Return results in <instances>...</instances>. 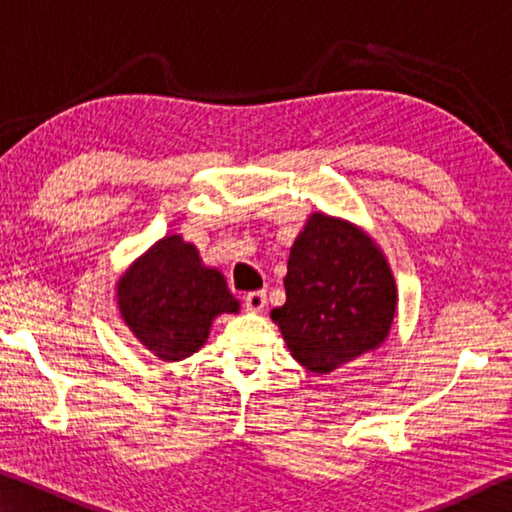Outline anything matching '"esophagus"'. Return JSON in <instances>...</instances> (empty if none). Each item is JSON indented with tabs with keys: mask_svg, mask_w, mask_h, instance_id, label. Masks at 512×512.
<instances>
[{
	"mask_svg": "<svg viewBox=\"0 0 512 512\" xmlns=\"http://www.w3.org/2000/svg\"><path fill=\"white\" fill-rule=\"evenodd\" d=\"M244 307L248 311H253V314H262V311L266 309V293L264 291L248 293V296L244 298Z\"/></svg>",
	"mask_w": 512,
	"mask_h": 512,
	"instance_id": "esophagus-1",
	"label": "esophagus"
}]
</instances>
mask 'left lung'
<instances>
[{"label":"left lung","mask_w":512,"mask_h":512,"mask_svg":"<svg viewBox=\"0 0 512 512\" xmlns=\"http://www.w3.org/2000/svg\"><path fill=\"white\" fill-rule=\"evenodd\" d=\"M284 289L287 302L271 318L291 357L316 375L377 350L391 334V264L366 230L339 216L309 214L291 246Z\"/></svg>","instance_id":"left-lung-1"}]
</instances>
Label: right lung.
Masks as SVG:
<instances>
[{
  "label": "right lung",
  "mask_w": 512,
  "mask_h": 512,
  "mask_svg": "<svg viewBox=\"0 0 512 512\" xmlns=\"http://www.w3.org/2000/svg\"><path fill=\"white\" fill-rule=\"evenodd\" d=\"M115 300L135 339L162 361L192 357L216 316L239 311L223 273L205 266L180 235L162 237L137 257L117 280Z\"/></svg>",
  "instance_id": "obj_1"
}]
</instances>
